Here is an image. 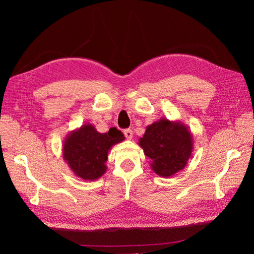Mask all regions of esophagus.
Instances as JSON below:
<instances>
[{
	"mask_svg": "<svg viewBox=\"0 0 254 254\" xmlns=\"http://www.w3.org/2000/svg\"><path fill=\"white\" fill-rule=\"evenodd\" d=\"M124 135L126 136L127 140H131L132 139V135H133V132L131 129H125L124 130Z\"/></svg>",
	"mask_w": 254,
	"mask_h": 254,
	"instance_id": "1",
	"label": "esophagus"
}]
</instances>
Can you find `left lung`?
Masks as SVG:
<instances>
[{"label":"left lung","mask_w":254,"mask_h":254,"mask_svg":"<svg viewBox=\"0 0 254 254\" xmlns=\"http://www.w3.org/2000/svg\"><path fill=\"white\" fill-rule=\"evenodd\" d=\"M193 133L180 121L161 118L146 127L139 140L144 155L151 162V170L168 178L187 166L193 151Z\"/></svg>","instance_id":"8db88e82"}]
</instances>
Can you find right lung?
Returning a JSON list of instances; mask_svg holds the SVG:
<instances>
[{"mask_svg":"<svg viewBox=\"0 0 254 254\" xmlns=\"http://www.w3.org/2000/svg\"><path fill=\"white\" fill-rule=\"evenodd\" d=\"M125 136L115 127L101 133L86 123L68 133L63 144L64 160L73 174L86 181H94L106 173L108 152Z\"/></svg>","mask_w":254,"mask_h":254,"instance_id":"obj_1","label":"right lung"}]
</instances>
